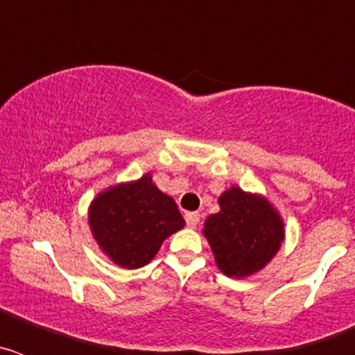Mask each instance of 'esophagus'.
Here are the masks:
<instances>
[{
  "label": "esophagus",
  "mask_w": 355,
  "mask_h": 355,
  "mask_svg": "<svg viewBox=\"0 0 355 355\" xmlns=\"http://www.w3.org/2000/svg\"><path fill=\"white\" fill-rule=\"evenodd\" d=\"M184 220H187V225L188 227H196L197 224H199L200 220V215L197 211H190L184 215Z\"/></svg>",
  "instance_id": "obj_1"
}]
</instances>
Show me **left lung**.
I'll return each mask as SVG.
<instances>
[{"label":"left lung","instance_id":"obj_1","mask_svg":"<svg viewBox=\"0 0 355 355\" xmlns=\"http://www.w3.org/2000/svg\"><path fill=\"white\" fill-rule=\"evenodd\" d=\"M218 205L205 224L216 265L229 277L258 272L281 247L283 222L266 200L240 188H229Z\"/></svg>","mask_w":355,"mask_h":355}]
</instances>
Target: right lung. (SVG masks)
<instances>
[{"label":"right lung","instance_id":"1","mask_svg":"<svg viewBox=\"0 0 355 355\" xmlns=\"http://www.w3.org/2000/svg\"><path fill=\"white\" fill-rule=\"evenodd\" d=\"M89 220L101 249L126 268L147 265L163 240L184 225L174 199L159 192L147 174L99 193Z\"/></svg>","mask_w":355,"mask_h":355}]
</instances>
